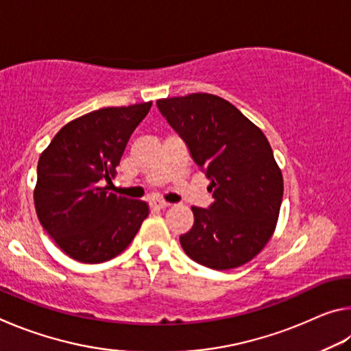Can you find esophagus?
Returning a JSON list of instances; mask_svg holds the SVG:
<instances>
[{
    "mask_svg": "<svg viewBox=\"0 0 351 351\" xmlns=\"http://www.w3.org/2000/svg\"><path fill=\"white\" fill-rule=\"evenodd\" d=\"M150 207L152 209H165V207H169V203H165V201H161V199H152L150 201Z\"/></svg>",
    "mask_w": 351,
    "mask_h": 351,
    "instance_id": "esophagus-1",
    "label": "esophagus"
}]
</instances>
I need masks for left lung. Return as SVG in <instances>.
Instances as JSON below:
<instances>
[{
	"instance_id": "left-lung-1",
	"label": "left lung",
	"mask_w": 351,
	"mask_h": 351,
	"mask_svg": "<svg viewBox=\"0 0 351 351\" xmlns=\"http://www.w3.org/2000/svg\"><path fill=\"white\" fill-rule=\"evenodd\" d=\"M158 108L210 180L209 209L180 237L190 258L212 269L252 260L274 234L283 176L263 132L232 104L207 93L159 99Z\"/></svg>"
}]
</instances>
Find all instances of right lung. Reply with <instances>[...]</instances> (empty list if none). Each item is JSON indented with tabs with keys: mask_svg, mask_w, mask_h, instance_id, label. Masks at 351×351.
<instances>
[{
	"mask_svg": "<svg viewBox=\"0 0 351 351\" xmlns=\"http://www.w3.org/2000/svg\"><path fill=\"white\" fill-rule=\"evenodd\" d=\"M152 102L88 112L58 132L37 165L35 210L57 246L82 263L114 258L148 217L144 201L106 192Z\"/></svg>",
	"mask_w": 351,
	"mask_h": 351,
	"instance_id": "1",
	"label": "right lung"
}]
</instances>
